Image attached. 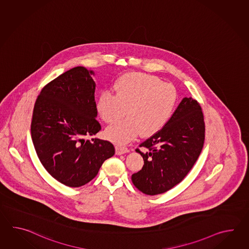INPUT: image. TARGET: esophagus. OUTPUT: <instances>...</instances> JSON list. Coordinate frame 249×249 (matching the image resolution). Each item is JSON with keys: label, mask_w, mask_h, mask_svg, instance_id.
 I'll return each instance as SVG.
<instances>
[{"label": "esophagus", "mask_w": 249, "mask_h": 249, "mask_svg": "<svg viewBox=\"0 0 249 249\" xmlns=\"http://www.w3.org/2000/svg\"><path fill=\"white\" fill-rule=\"evenodd\" d=\"M130 150L125 147H122V146H116V154L117 155H122V154L128 153Z\"/></svg>", "instance_id": "1"}]
</instances>
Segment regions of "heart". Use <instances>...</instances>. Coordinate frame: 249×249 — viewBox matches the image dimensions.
<instances>
[{
    "label": "heart",
    "mask_w": 249,
    "mask_h": 249,
    "mask_svg": "<svg viewBox=\"0 0 249 249\" xmlns=\"http://www.w3.org/2000/svg\"><path fill=\"white\" fill-rule=\"evenodd\" d=\"M115 90L116 95L106 91L99 97L97 109L107 124L117 122L127 111V118L107 128V137L117 144L131 142L141 132L148 136L160 131L169 121L177 101L173 85L140 72L122 75Z\"/></svg>",
    "instance_id": "1"
}]
</instances>
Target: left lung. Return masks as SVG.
<instances>
[{"label": "left lung", "mask_w": 249, "mask_h": 249, "mask_svg": "<svg viewBox=\"0 0 249 249\" xmlns=\"http://www.w3.org/2000/svg\"><path fill=\"white\" fill-rule=\"evenodd\" d=\"M205 122L201 107L183 98L169 121L136 148L144 164L132 175V183L144 194L154 196L174 188L184 179L201 153Z\"/></svg>", "instance_id": "1"}]
</instances>
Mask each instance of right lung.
Masks as SVG:
<instances>
[{
  "label": "right lung",
  "instance_id": "add662e5",
  "mask_svg": "<svg viewBox=\"0 0 249 249\" xmlns=\"http://www.w3.org/2000/svg\"><path fill=\"white\" fill-rule=\"evenodd\" d=\"M92 74L84 67L60 74L42 88L33 111L31 136L38 158L54 179L72 188L92 180L115 154L107 141L84 139L101 129Z\"/></svg>",
  "mask_w": 249,
  "mask_h": 249
}]
</instances>
